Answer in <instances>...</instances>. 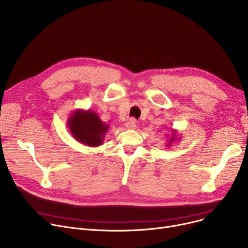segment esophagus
I'll list each match as a JSON object with an SVG mask.
<instances>
[{
    "instance_id": "34e87169",
    "label": "esophagus",
    "mask_w": 248,
    "mask_h": 248,
    "mask_svg": "<svg viewBox=\"0 0 248 248\" xmlns=\"http://www.w3.org/2000/svg\"><path fill=\"white\" fill-rule=\"evenodd\" d=\"M125 127H126L127 129H135V128L137 127V123H136V121H135L134 119H131V120H129V121L125 124Z\"/></svg>"
}]
</instances>
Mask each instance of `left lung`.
Listing matches in <instances>:
<instances>
[{
  "instance_id": "obj_1",
  "label": "left lung",
  "mask_w": 248,
  "mask_h": 248,
  "mask_svg": "<svg viewBox=\"0 0 248 248\" xmlns=\"http://www.w3.org/2000/svg\"><path fill=\"white\" fill-rule=\"evenodd\" d=\"M177 135H178V133L176 129H172V135L170 136V138H169V140H168L167 145H166L167 147H171L173 142H175L177 140H179V138H177Z\"/></svg>"
}]
</instances>
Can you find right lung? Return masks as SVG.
<instances>
[{
    "label": "right lung",
    "mask_w": 248,
    "mask_h": 248,
    "mask_svg": "<svg viewBox=\"0 0 248 248\" xmlns=\"http://www.w3.org/2000/svg\"><path fill=\"white\" fill-rule=\"evenodd\" d=\"M72 137L80 144L88 147H98L103 144L109 125L103 123L93 110L76 109L67 121Z\"/></svg>",
    "instance_id": "obj_1"
}]
</instances>
